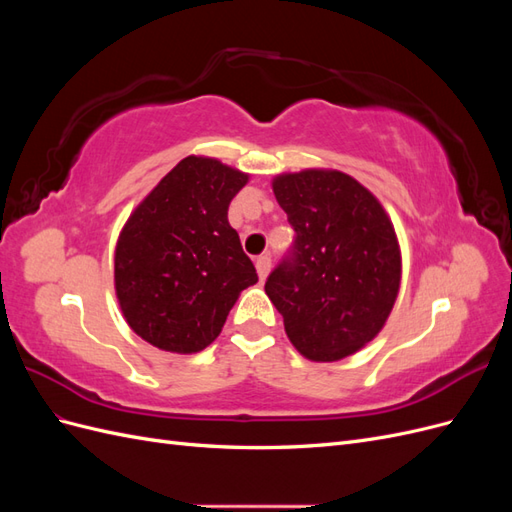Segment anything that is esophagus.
Returning a JSON list of instances; mask_svg holds the SVG:
<instances>
[{"label":"esophagus","mask_w":512,"mask_h":512,"mask_svg":"<svg viewBox=\"0 0 512 512\" xmlns=\"http://www.w3.org/2000/svg\"><path fill=\"white\" fill-rule=\"evenodd\" d=\"M256 271H258L260 282L269 275V271H271V256L269 254H262L256 258Z\"/></svg>","instance_id":"34e87169"}]
</instances>
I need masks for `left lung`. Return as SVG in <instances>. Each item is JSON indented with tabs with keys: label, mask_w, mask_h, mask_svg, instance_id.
Wrapping results in <instances>:
<instances>
[{
	"label": "left lung",
	"mask_w": 512,
	"mask_h": 512,
	"mask_svg": "<svg viewBox=\"0 0 512 512\" xmlns=\"http://www.w3.org/2000/svg\"><path fill=\"white\" fill-rule=\"evenodd\" d=\"M273 194L297 232L265 292L303 356L339 361L374 339L395 305L401 254L378 198L339 170L273 179Z\"/></svg>",
	"instance_id": "left-lung-1"
}]
</instances>
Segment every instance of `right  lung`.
<instances>
[{"instance_id": "add662e5", "label": "right lung", "mask_w": 512, "mask_h": 512, "mask_svg": "<svg viewBox=\"0 0 512 512\" xmlns=\"http://www.w3.org/2000/svg\"><path fill=\"white\" fill-rule=\"evenodd\" d=\"M247 175L183 158L134 209L115 250V290L130 329L166 352L205 350L241 290L258 282L228 205Z\"/></svg>"}]
</instances>
